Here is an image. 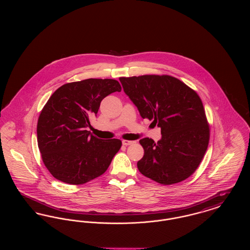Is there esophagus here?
Listing matches in <instances>:
<instances>
[{"mask_svg": "<svg viewBox=\"0 0 250 250\" xmlns=\"http://www.w3.org/2000/svg\"><path fill=\"white\" fill-rule=\"evenodd\" d=\"M135 143H136V142H134V141H125V140H124V141L122 142L123 145H125V146H128V145L134 144Z\"/></svg>", "mask_w": 250, "mask_h": 250, "instance_id": "34e87169", "label": "esophagus"}]
</instances>
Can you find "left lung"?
<instances>
[{
	"instance_id": "obj_1",
	"label": "left lung",
	"mask_w": 250,
	"mask_h": 250,
	"mask_svg": "<svg viewBox=\"0 0 250 250\" xmlns=\"http://www.w3.org/2000/svg\"><path fill=\"white\" fill-rule=\"evenodd\" d=\"M124 92L141 116L153 120L161 139L140 141L144 149L137 166L141 173L162 185L188 178L197 169L209 143V125L200 96L170 76L120 78Z\"/></svg>"
}]
</instances>
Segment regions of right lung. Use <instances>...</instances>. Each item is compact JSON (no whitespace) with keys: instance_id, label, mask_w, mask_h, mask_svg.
<instances>
[{"instance_id":"obj_1","label":"right lung","mask_w":250,"mask_h":250,"mask_svg":"<svg viewBox=\"0 0 250 250\" xmlns=\"http://www.w3.org/2000/svg\"><path fill=\"white\" fill-rule=\"evenodd\" d=\"M121 90L115 80L88 79L64 84L49 97L36 132L43 162L53 177L83 185L107 170L122 142L97 139L86 129L101 101Z\"/></svg>"}]
</instances>
